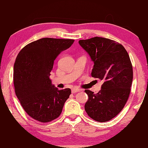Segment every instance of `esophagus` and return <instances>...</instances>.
Returning <instances> with one entry per match:
<instances>
[{"mask_svg":"<svg viewBox=\"0 0 148 148\" xmlns=\"http://www.w3.org/2000/svg\"><path fill=\"white\" fill-rule=\"evenodd\" d=\"M80 91H82V90L79 89V88H72V94H74V93H76V92H80Z\"/></svg>","mask_w":148,"mask_h":148,"instance_id":"esophagus-1","label":"esophagus"}]
</instances>
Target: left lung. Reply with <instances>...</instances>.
I'll use <instances>...</instances> for the list:
<instances>
[{
  "instance_id": "left-lung-1",
  "label": "left lung",
  "mask_w": 148,
  "mask_h": 148,
  "mask_svg": "<svg viewBox=\"0 0 148 148\" xmlns=\"http://www.w3.org/2000/svg\"><path fill=\"white\" fill-rule=\"evenodd\" d=\"M79 43L94 62L92 76L103 82L97 94L85 90L88 96L85 110L92 119L106 122L119 114L129 97L133 80L130 56L119 43L105 38L81 40Z\"/></svg>"
}]
</instances>
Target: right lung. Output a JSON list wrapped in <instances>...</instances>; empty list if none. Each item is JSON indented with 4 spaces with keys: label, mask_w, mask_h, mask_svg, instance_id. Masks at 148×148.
I'll return each instance as SVG.
<instances>
[{
    "label": "right lung",
    "mask_w": 148,
    "mask_h": 148,
    "mask_svg": "<svg viewBox=\"0 0 148 148\" xmlns=\"http://www.w3.org/2000/svg\"><path fill=\"white\" fill-rule=\"evenodd\" d=\"M74 42L43 38L25 45L16 57L13 69L15 94L25 112L39 122L58 117L71 94L70 88L55 87L49 76L55 59Z\"/></svg>",
    "instance_id": "obj_1"
}]
</instances>
